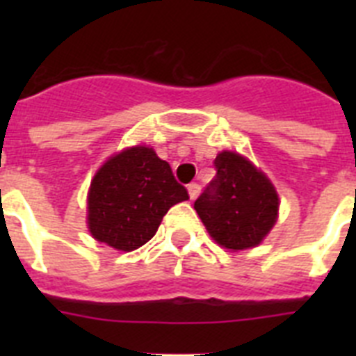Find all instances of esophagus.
Returning a JSON list of instances; mask_svg holds the SVG:
<instances>
[{
  "label": "esophagus",
  "mask_w": 356,
  "mask_h": 356,
  "mask_svg": "<svg viewBox=\"0 0 356 356\" xmlns=\"http://www.w3.org/2000/svg\"><path fill=\"white\" fill-rule=\"evenodd\" d=\"M187 191H188V196H191V200H196L201 193V187H200V184H188Z\"/></svg>",
  "instance_id": "34e87169"
}]
</instances>
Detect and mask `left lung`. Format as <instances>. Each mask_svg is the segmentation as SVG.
<instances>
[{"instance_id": "1", "label": "left lung", "mask_w": 356, "mask_h": 356, "mask_svg": "<svg viewBox=\"0 0 356 356\" xmlns=\"http://www.w3.org/2000/svg\"><path fill=\"white\" fill-rule=\"evenodd\" d=\"M216 178L194 209L210 237L228 250L259 246L278 217V194L262 171L234 151H221L213 160Z\"/></svg>"}]
</instances>
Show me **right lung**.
<instances>
[{
	"mask_svg": "<svg viewBox=\"0 0 356 356\" xmlns=\"http://www.w3.org/2000/svg\"><path fill=\"white\" fill-rule=\"evenodd\" d=\"M185 200L187 188L153 147H128L110 156L90 184V234L115 250L134 251L156 234L168 210Z\"/></svg>",
	"mask_w": 356,
	"mask_h": 356,
	"instance_id": "1",
	"label": "right lung"
}]
</instances>
